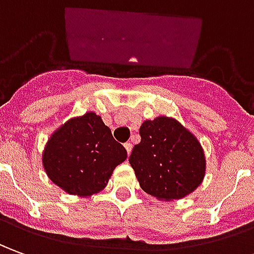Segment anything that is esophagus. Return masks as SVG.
Masks as SVG:
<instances>
[{
  "mask_svg": "<svg viewBox=\"0 0 254 254\" xmlns=\"http://www.w3.org/2000/svg\"><path fill=\"white\" fill-rule=\"evenodd\" d=\"M124 148L127 150V153L130 155L131 150H132V144H131V142H126V144H124Z\"/></svg>",
  "mask_w": 254,
  "mask_h": 254,
  "instance_id": "1",
  "label": "esophagus"
}]
</instances>
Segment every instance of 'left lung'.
Masks as SVG:
<instances>
[{
    "label": "left lung",
    "instance_id": "obj_1",
    "mask_svg": "<svg viewBox=\"0 0 254 254\" xmlns=\"http://www.w3.org/2000/svg\"><path fill=\"white\" fill-rule=\"evenodd\" d=\"M141 142L132 148L131 167L141 188L159 200L183 199L202 184L206 173L203 148L176 119L145 120Z\"/></svg>",
    "mask_w": 254,
    "mask_h": 254
}]
</instances>
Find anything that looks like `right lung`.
Masks as SVG:
<instances>
[{"label":"right lung","instance_id":"add662e5","mask_svg":"<svg viewBox=\"0 0 254 254\" xmlns=\"http://www.w3.org/2000/svg\"><path fill=\"white\" fill-rule=\"evenodd\" d=\"M127 150L94 112L73 117L51 135L43 152L47 176L69 195L91 196L108 185Z\"/></svg>","mask_w":254,"mask_h":254}]
</instances>
